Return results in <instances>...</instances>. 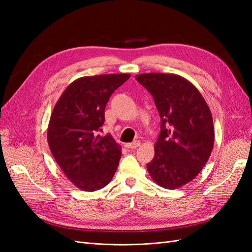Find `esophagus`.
Listing matches in <instances>:
<instances>
[{
  "instance_id": "obj_1",
  "label": "esophagus",
  "mask_w": 252,
  "mask_h": 252,
  "mask_svg": "<svg viewBox=\"0 0 252 252\" xmlns=\"http://www.w3.org/2000/svg\"><path fill=\"white\" fill-rule=\"evenodd\" d=\"M140 141H135V142H132V143H127L125 144V147L126 148H129V149H135L138 148L140 146Z\"/></svg>"
}]
</instances>
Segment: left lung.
I'll use <instances>...</instances> for the list:
<instances>
[{
    "label": "left lung",
    "mask_w": 252,
    "mask_h": 252,
    "mask_svg": "<svg viewBox=\"0 0 252 252\" xmlns=\"http://www.w3.org/2000/svg\"><path fill=\"white\" fill-rule=\"evenodd\" d=\"M135 79L154 96L161 118V132L147 170L161 187L179 188L200 173L211 155V111L200 91L181 75L151 72Z\"/></svg>",
    "instance_id": "1"
}]
</instances>
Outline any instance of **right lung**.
Masks as SVG:
<instances>
[{
	"instance_id": "add662e5",
	"label": "right lung",
	"mask_w": 252,
	"mask_h": 252,
	"mask_svg": "<svg viewBox=\"0 0 252 252\" xmlns=\"http://www.w3.org/2000/svg\"><path fill=\"white\" fill-rule=\"evenodd\" d=\"M128 73L83 77L67 86L52 110L47 140L60 168L74 186L95 191L112 180L121 146L110 134L98 135L105 107Z\"/></svg>"
}]
</instances>
